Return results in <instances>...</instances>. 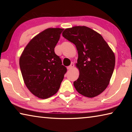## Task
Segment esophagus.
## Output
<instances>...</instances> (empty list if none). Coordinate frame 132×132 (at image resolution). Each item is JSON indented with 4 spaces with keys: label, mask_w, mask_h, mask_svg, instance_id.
<instances>
[{
    "label": "esophagus",
    "mask_w": 132,
    "mask_h": 132,
    "mask_svg": "<svg viewBox=\"0 0 132 132\" xmlns=\"http://www.w3.org/2000/svg\"><path fill=\"white\" fill-rule=\"evenodd\" d=\"M74 66H75V64H74V63H73V62H72V63H71L70 65L69 66H68L67 68H68V70H71V69L73 68V67H74Z\"/></svg>",
    "instance_id": "34e87169"
}]
</instances>
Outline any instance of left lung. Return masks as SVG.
<instances>
[{
	"label": "left lung",
	"instance_id": "1",
	"mask_svg": "<svg viewBox=\"0 0 132 132\" xmlns=\"http://www.w3.org/2000/svg\"><path fill=\"white\" fill-rule=\"evenodd\" d=\"M62 35L76 45L79 77L73 82L80 94L93 98L105 90L114 70L115 56L99 33L86 26L66 28Z\"/></svg>",
	"mask_w": 132,
	"mask_h": 132
}]
</instances>
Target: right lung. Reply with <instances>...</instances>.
Masks as SVG:
<instances>
[{
	"label": "right lung",
	"instance_id": "1",
	"mask_svg": "<svg viewBox=\"0 0 132 132\" xmlns=\"http://www.w3.org/2000/svg\"><path fill=\"white\" fill-rule=\"evenodd\" d=\"M63 28H50L29 42L20 57L24 83L30 92L41 99L55 94L67 71L54 48Z\"/></svg>",
	"mask_w": 132,
	"mask_h": 132
}]
</instances>
